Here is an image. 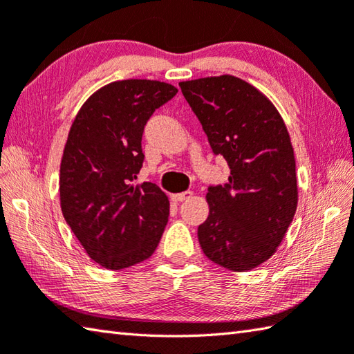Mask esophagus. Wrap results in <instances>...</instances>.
Instances as JSON below:
<instances>
[{
  "label": "esophagus",
  "mask_w": 354,
  "mask_h": 354,
  "mask_svg": "<svg viewBox=\"0 0 354 354\" xmlns=\"http://www.w3.org/2000/svg\"><path fill=\"white\" fill-rule=\"evenodd\" d=\"M192 196H193V192L187 190V192H183V193H175V195H171V199L175 201V203H183V201L190 199Z\"/></svg>",
  "instance_id": "obj_1"
}]
</instances>
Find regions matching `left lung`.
I'll return each instance as SVG.
<instances>
[{
  "label": "left lung",
  "instance_id": "1",
  "mask_svg": "<svg viewBox=\"0 0 354 354\" xmlns=\"http://www.w3.org/2000/svg\"><path fill=\"white\" fill-rule=\"evenodd\" d=\"M228 183L210 185L209 218L198 227L204 254L232 272L270 259L296 213V162L290 135L266 95L232 75L179 82Z\"/></svg>",
  "mask_w": 354,
  "mask_h": 354
}]
</instances>
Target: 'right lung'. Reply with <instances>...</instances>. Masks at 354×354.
Masks as SVG:
<instances>
[{
	"label": "right lung",
	"mask_w": 354,
	"mask_h": 354,
	"mask_svg": "<svg viewBox=\"0 0 354 354\" xmlns=\"http://www.w3.org/2000/svg\"><path fill=\"white\" fill-rule=\"evenodd\" d=\"M178 88L151 80L101 87L82 104L59 169L66 223L87 254L109 270L149 259L169 221V198L156 184L133 185L144 153V127Z\"/></svg>",
	"instance_id": "obj_1"
}]
</instances>
